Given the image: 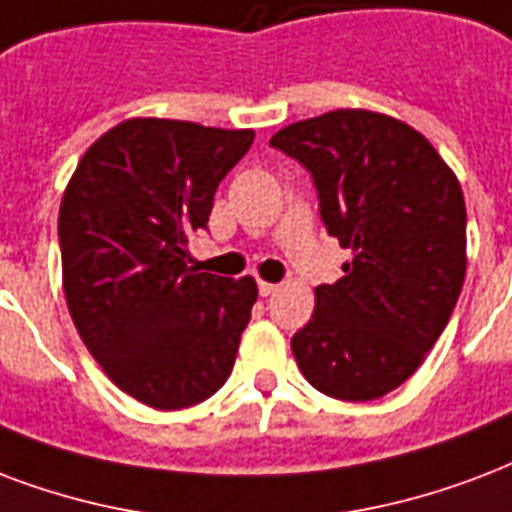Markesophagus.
I'll return each mask as SVG.
<instances>
[{
  "label": "esophagus",
  "instance_id": "1",
  "mask_svg": "<svg viewBox=\"0 0 512 512\" xmlns=\"http://www.w3.org/2000/svg\"><path fill=\"white\" fill-rule=\"evenodd\" d=\"M257 290H260V295H263V298H268V295H273V292L279 290V284H271V282H257Z\"/></svg>",
  "mask_w": 512,
  "mask_h": 512
}]
</instances>
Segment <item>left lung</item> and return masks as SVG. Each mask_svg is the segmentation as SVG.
<instances>
[{
    "label": "left lung",
    "mask_w": 512,
    "mask_h": 512,
    "mask_svg": "<svg viewBox=\"0 0 512 512\" xmlns=\"http://www.w3.org/2000/svg\"><path fill=\"white\" fill-rule=\"evenodd\" d=\"M271 147L311 171L327 233L354 252L292 335L300 373L335 400L384 397L416 373L462 292L459 179L416 128L368 109L292 123Z\"/></svg>",
    "instance_id": "left-lung-1"
}]
</instances>
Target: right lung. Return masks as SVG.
<instances>
[{
	"label": "right lung",
	"mask_w": 512,
	"mask_h": 512,
	"mask_svg": "<svg viewBox=\"0 0 512 512\" xmlns=\"http://www.w3.org/2000/svg\"><path fill=\"white\" fill-rule=\"evenodd\" d=\"M255 131L131 117L85 150L61 198L64 295L77 333L126 395L158 411L228 381L257 300L252 276L198 273L187 244Z\"/></svg>",
	"instance_id": "add662e5"
}]
</instances>
